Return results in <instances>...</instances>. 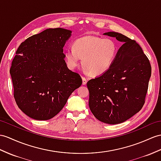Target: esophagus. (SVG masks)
<instances>
[{"instance_id": "obj_1", "label": "esophagus", "mask_w": 161, "mask_h": 161, "mask_svg": "<svg viewBox=\"0 0 161 161\" xmlns=\"http://www.w3.org/2000/svg\"><path fill=\"white\" fill-rule=\"evenodd\" d=\"M82 80H83V85H85L87 84V80L86 79V78L85 77H82Z\"/></svg>"}]
</instances>
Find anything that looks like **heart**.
Masks as SVG:
<instances>
[{"label": "heart", "mask_w": 161, "mask_h": 161, "mask_svg": "<svg viewBox=\"0 0 161 161\" xmlns=\"http://www.w3.org/2000/svg\"><path fill=\"white\" fill-rule=\"evenodd\" d=\"M117 54L116 42L110 38L87 35L73 43V48L65 50V58L70 69L82 65L92 76H100L111 68Z\"/></svg>", "instance_id": "1"}]
</instances>
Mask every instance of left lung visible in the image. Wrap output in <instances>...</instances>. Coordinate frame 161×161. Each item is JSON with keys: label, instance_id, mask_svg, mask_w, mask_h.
<instances>
[{"label": "left lung", "instance_id": "1", "mask_svg": "<svg viewBox=\"0 0 161 161\" xmlns=\"http://www.w3.org/2000/svg\"><path fill=\"white\" fill-rule=\"evenodd\" d=\"M103 35L123 44L107 72L89 80V107L97 119L117 124L130 119L144 104L151 76V65L135 40L116 32Z\"/></svg>", "mask_w": 161, "mask_h": 161}]
</instances>
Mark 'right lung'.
<instances>
[{
  "label": "right lung",
  "instance_id": "add662e5",
  "mask_svg": "<svg viewBox=\"0 0 161 161\" xmlns=\"http://www.w3.org/2000/svg\"><path fill=\"white\" fill-rule=\"evenodd\" d=\"M71 36L70 30L47 29L26 39L15 53L10 69L14 98L31 118H53L82 85L65 61L64 47Z\"/></svg>",
  "mask_w": 161,
  "mask_h": 161
}]
</instances>
